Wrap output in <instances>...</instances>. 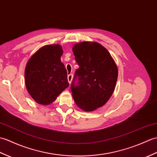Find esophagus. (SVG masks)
<instances>
[{"instance_id": "obj_1", "label": "esophagus", "mask_w": 157, "mask_h": 157, "mask_svg": "<svg viewBox=\"0 0 157 157\" xmlns=\"http://www.w3.org/2000/svg\"><path fill=\"white\" fill-rule=\"evenodd\" d=\"M72 79H73V75H72V74L68 75V76H67V80H68V82H69V83H71Z\"/></svg>"}]
</instances>
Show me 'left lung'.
<instances>
[{
	"label": "left lung",
	"mask_w": 157,
	"mask_h": 157,
	"mask_svg": "<svg viewBox=\"0 0 157 157\" xmlns=\"http://www.w3.org/2000/svg\"><path fill=\"white\" fill-rule=\"evenodd\" d=\"M72 50L79 66L71 83L72 96L83 111L96 110L105 104L114 92L118 67L108 51L97 42L76 43ZM77 77L79 82L75 86Z\"/></svg>",
	"instance_id": "obj_1"
}]
</instances>
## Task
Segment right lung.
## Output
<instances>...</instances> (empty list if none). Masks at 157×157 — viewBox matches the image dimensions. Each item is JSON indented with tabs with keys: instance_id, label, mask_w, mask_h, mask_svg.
Wrapping results in <instances>:
<instances>
[{
	"instance_id": "right-lung-1",
	"label": "right lung",
	"mask_w": 157,
	"mask_h": 157,
	"mask_svg": "<svg viewBox=\"0 0 157 157\" xmlns=\"http://www.w3.org/2000/svg\"><path fill=\"white\" fill-rule=\"evenodd\" d=\"M59 44L41 47L30 57L25 70L26 88L36 102L49 105L69 86L67 70L61 61Z\"/></svg>"
}]
</instances>
